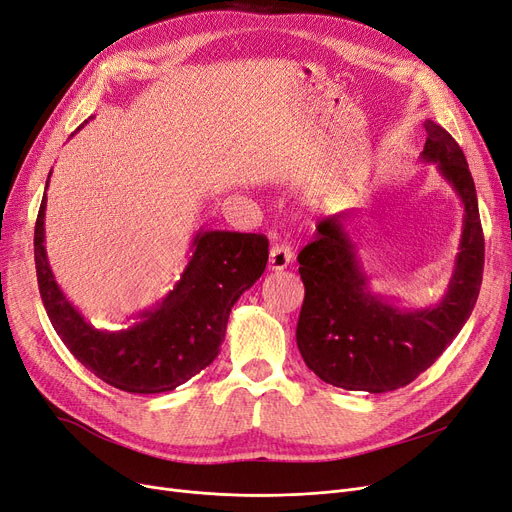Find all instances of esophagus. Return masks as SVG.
<instances>
[{"label": "esophagus", "mask_w": 512, "mask_h": 512, "mask_svg": "<svg viewBox=\"0 0 512 512\" xmlns=\"http://www.w3.org/2000/svg\"><path fill=\"white\" fill-rule=\"evenodd\" d=\"M294 258V252L290 245H283V243H277L271 248V254H269V269L271 271H283L290 267V262Z\"/></svg>", "instance_id": "obj_1"}]
</instances>
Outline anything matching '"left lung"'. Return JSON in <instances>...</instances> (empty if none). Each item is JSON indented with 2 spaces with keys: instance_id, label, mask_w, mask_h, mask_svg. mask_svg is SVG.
I'll return each mask as SVG.
<instances>
[{
  "instance_id": "obj_1",
  "label": "left lung",
  "mask_w": 512,
  "mask_h": 512,
  "mask_svg": "<svg viewBox=\"0 0 512 512\" xmlns=\"http://www.w3.org/2000/svg\"><path fill=\"white\" fill-rule=\"evenodd\" d=\"M420 159L435 163L462 201V237L443 298L426 309H403L372 292L351 235V214L317 224L315 241L298 254L304 302L296 327L298 351L323 382L346 391L386 393L410 384L447 349L475 309L483 279L485 241L473 176L458 142L424 121Z\"/></svg>"
}]
</instances>
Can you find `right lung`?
Wrapping results in <instances>:
<instances>
[{
	"label": "right lung",
	"mask_w": 512,
	"mask_h": 512,
	"mask_svg": "<svg viewBox=\"0 0 512 512\" xmlns=\"http://www.w3.org/2000/svg\"><path fill=\"white\" fill-rule=\"evenodd\" d=\"M86 124L88 119L77 130ZM46 201L44 193L33 239L37 285L52 327L81 365L119 391L155 395L174 391L218 357L233 304L267 269V237L199 229L193 256L168 296L138 313L126 330L109 332L86 321L54 279Z\"/></svg>",
	"instance_id": "right-lung-1"
}]
</instances>
